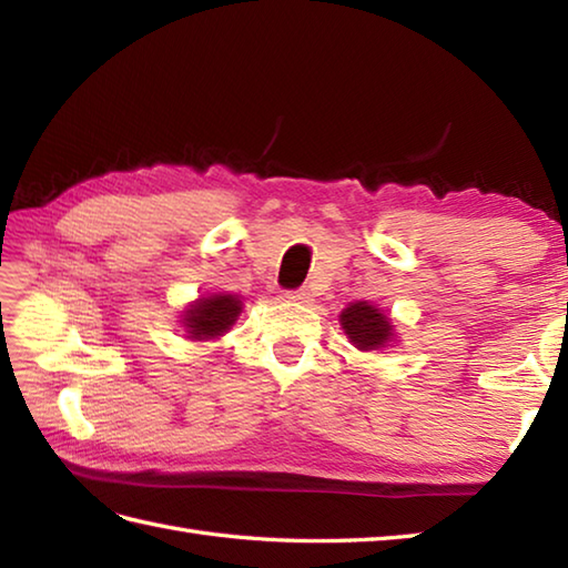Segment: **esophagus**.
Segmentation results:
<instances>
[{"label": "esophagus", "instance_id": "1", "mask_svg": "<svg viewBox=\"0 0 568 568\" xmlns=\"http://www.w3.org/2000/svg\"><path fill=\"white\" fill-rule=\"evenodd\" d=\"M287 300H293V303H310L312 300V293L307 291V287H297V291H287L285 295Z\"/></svg>", "mask_w": 568, "mask_h": 568}]
</instances>
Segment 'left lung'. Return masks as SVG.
<instances>
[{
  "label": "left lung",
  "instance_id": "left-lung-1",
  "mask_svg": "<svg viewBox=\"0 0 568 568\" xmlns=\"http://www.w3.org/2000/svg\"><path fill=\"white\" fill-rule=\"evenodd\" d=\"M342 327L361 352L381 348L390 339V322L368 303H352L342 312Z\"/></svg>",
  "mask_w": 568,
  "mask_h": 568
}]
</instances>
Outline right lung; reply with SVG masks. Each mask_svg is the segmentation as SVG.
<instances>
[{"label":"right lung","instance_id":"obj_1","mask_svg":"<svg viewBox=\"0 0 568 568\" xmlns=\"http://www.w3.org/2000/svg\"><path fill=\"white\" fill-rule=\"evenodd\" d=\"M241 312L239 297L234 295H212L202 297L192 305L185 315V327L192 339H214L222 336L236 322Z\"/></svg>","mask_w":568,"mask_h":568}]
</instances>
